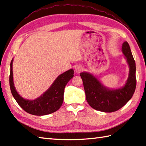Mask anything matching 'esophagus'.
<instances>
[{
	"instance_id": "obj_1",
	"label": "esophagus",
	"mask_w": 146,
	"mask_h": 146,
	"mask_svg": "<svg viewBox=\"0 0 146 146\" xmlns=\"http://www.w3.org/2000/svg\"><path fill=\"white\" fill-rule=\"evenodd\" d=\"M83 70V68L81 66H80V65H76V66L75 67V71L76 73H80Z\"/></svg>"
}]
</instances>
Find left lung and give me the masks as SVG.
<instances>
[{
  "instance_id": "8db88e82",
  "label": "left lung",
  "mask_w": 146,
  "mask_h": 146,
  "mask_svg": "<svg viewBox=\"0 0 146 146\" xmlns=\"http://www.w3.org/2000/svg\"><path fill=\"white\" fill-rule=\"evenodd\" d=\"M122 51L129 67L128 78L122 87L109 88L102 84L93 74L89 72L80 73L86 101L95 110L104 112L117 111L124 106L134 95L136 86L135 62L127 41L122 44Z\"/></svg>"
}]
</instances>
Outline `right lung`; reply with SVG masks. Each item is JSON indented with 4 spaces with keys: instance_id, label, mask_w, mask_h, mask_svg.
<instances>
[{
    "instance_id": "add662e5",
    "label": "right lung",
    "mask_w": 146,
    "mask_h": 146,
    "mask_svg": "<svg viewBox=\"0 0 146 146\" xmlns=\"http://www.w3.org/2000/svg\"><path fill=\"white\" fill-rule=\"evenodd\" d=\"M12 59L11 62L9 84L11 91L15 101L26 112L34 115H45L57 111L63 104L65 86L73 77L74 71L70 69L59 75L47 90L35 100L24 98L15 88L12 71Z\"/></svg>"
}]
</instances>
